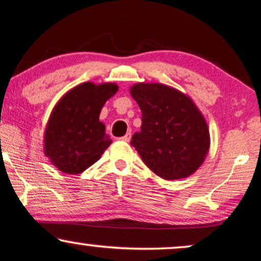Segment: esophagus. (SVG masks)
Returning a JSON list of instances; mask_svg holds the SVG:
<instances>
[{
  "label": "esophagus",
  "mask_w": 261,
  "mask_h": 261,
  "mask_svg": "<svg viewBox=\"0 0 261 261\" xmlns=\"http://www.w3.org/2000/svg\"><path fill=\"white\" fill-rule=\"evenodd\" d=\"M120 140L124 141V142H128V141L131 140V133H127L126 135H125V136H122Z\"/></svg>",
  "instance_id": "34e87169"
}]
</instances>
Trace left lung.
I'll return each instance as SVG.
<instances>
[{
	"label": "left lung",
	"mask_w": 261,
	"mask_h": 261,
	"mask_svg": "<svg viewBox=\"0 0 261 261\" xmlns=\"http://www.w3.org/2000/svg\"><path fill=\"white\" fill-rule=\"evenodd\" d=\"M130 93L142 112L141 131L131 146L143 163L166 180L195 173L207 155L210 134L194 101L162 83H136Z\"/></svg>",
	"instance_id": "left-lung-1"
}]
</instances>
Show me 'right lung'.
<instances>
[{
    "instance_id": "1",
    "label": "right lung",
    "mask_w": 261,
    "mask_h": 261,
    "mask_svg": "<svg viewBox=\"0 0 261 261\" xmlns=\"http://www.w3.org/2000/svg\"><path fill=\"white\" fill-rule=\"evenodd\" d=\"M116 92L115 83L86 82L58 101L44 134L45 155L56 168L80 174L99 160L112 143L99 114Z\"/></svg>"
}]
</instances>
